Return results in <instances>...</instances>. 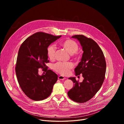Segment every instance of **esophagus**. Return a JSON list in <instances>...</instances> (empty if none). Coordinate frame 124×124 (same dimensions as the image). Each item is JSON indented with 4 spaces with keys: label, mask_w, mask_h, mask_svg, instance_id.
<instances>
[{
    "label": "esophagus",
    "mask_w": 124,
    "mask_h": 124,
    "mask_svg": "<svg viewBox=\"0 0 124 124\" xmlns=\"http://www.w3.org/2000/svg\"><path fill=\"white\" fill-rule=\"evenodd\" d=\"M58 79H60V80H64V79H65L66 78H65V77H63V76H59V77H58Z\"/></svg>",
    "instance_id": "obj_1"
}]
</instances>
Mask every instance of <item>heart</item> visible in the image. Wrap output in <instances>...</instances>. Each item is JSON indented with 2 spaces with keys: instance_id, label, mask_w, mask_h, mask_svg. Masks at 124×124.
Masks as SVG:
<instances>
[{
  "instance_id": "heart-1",
  "label": "heart",
  "mask_w": 124,
  "mask_h": 124,
  "mask_svg": "<svg viewBox=\"0 0 124 124\" xmlns=\"http://www.w3.org/2000/svg\"><path fill=\"white\" fill-rule=\"evenodd\" d=\"M60 45L64 48L70 54L73 55L75 57H78V51L79 47L78 44L74 40L66 39L62 41ZM56 49L54 45H49L47 49V54L50 60H54L55 59ZM73 68V65L71 63L58 62L53 66V69L55 71L62 75H67L70 70Z\"/></svg>"
}]
</instances>
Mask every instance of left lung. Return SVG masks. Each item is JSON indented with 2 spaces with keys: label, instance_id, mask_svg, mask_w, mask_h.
Listing matches in <instances>:
<instances>
[{
  "label": "left lung",
  "instance_id": "obj_1",
  "mask_svg": "<svg viewBox=\"0 0 124 124\" xmlns=\"http://www.w3.org/2000/svg\"><path fill=\"white\" fill-rule=\"evenodd\" d=\"M72 38L79 41L84 51L75 69L76 76L82 74L84 79L79 82L75 78H69L74 84L68 95L74 101L83 103L92 99L101 88L105 78L106 61L102 50L93 39L83 35H75Z\"/></svg>",
  "mask_w": 124,
  "mask_h": 124
}]
</instances>
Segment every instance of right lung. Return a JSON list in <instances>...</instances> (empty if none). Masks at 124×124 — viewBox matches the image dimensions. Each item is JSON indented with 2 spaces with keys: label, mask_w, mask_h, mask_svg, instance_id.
<instances>
[{
  "label": "right lung",
  "mask_w": 124,
  "mask_h": 124,
  "mask_svg": "<svg viewBox=\"0 0 124 124\" xmlns=\"http://www.w3.org/2000/svg\"><path fill=\"white\" fill-rule=\"evenodd\" d=\"M43 32H38L28 37L19 50L15 68L17 81L24 93L34 101H41L51 93L57 75L48 70L49 62L47 49L52 43L60 38ZM46 72L40 76L39 69Z\"/></svg>",
  "instance_id": "obj_1"
}]
</instances>
